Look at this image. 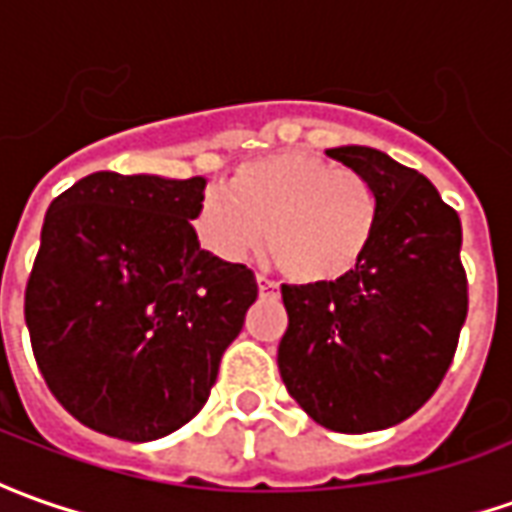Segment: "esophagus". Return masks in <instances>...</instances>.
Instances as JSON below:
<instances>
[{
	"label": "esophagus",
	"instance_id": "esophagus-1",
	"mask_svg": "<svg viewBox=\"0 0 512 512\" xmlns=\"http://www.w3.org/2000/svg\"><path fill=\"white\" fill-rule=\"evenodd\" d=\"M257 291L260 294H277V283L269 280V277H263V274H257Z\"/></svg>",
	"mask_w": 512,
	"mask_h": 512
}]
</instances>
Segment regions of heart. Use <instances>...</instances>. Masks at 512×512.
<instances>
[{
	"label": "heart",
	"mask_w": 512,
	"mask_h": 512,
	"mask_svg": "<svg viewBox=\"0 0 512 512\" xmlns=\"http://www.w3.org/2000/svg\"><path fill=\"white\" fill-rule=\"evenodd\" d=\"M198 241L241 263L263 246L297 283H330L364 260L378 227V198L361 173L305 151H283L243 165L227 193L198 204Z\"/></svg>",
	"instance_id": "heart-1"
}]
</instances>
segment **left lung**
Masks as SVG:
<instances>
[{
    "instance_id": "8db88e82",
    "label": "left lung",
    "mask_w": 512,
    "mask_h": 512,
    "mask_svg": "<svg viewBox=\"0 0 512 512\" xmlns=\"http://www.w3.org/2000/svg\"><path fill=\"white\" fill-rule=\"evenodd\" d=\"M328 156L373 184L378 227L336 283L283 285L277 364L319 426L367 434L415 415L454 361L468 316L462 227L423 173L364 145Z\"/></svg>"
}]
</instances>
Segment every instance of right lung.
Masks as SVG:
<instances>
[{
    "instance_id": "right-lung-1",
    "label": "right lung",
    "mask_w": 512,
    "mask_h": 512,
    "mask_svg": "<svg viewBox=\"0 0 512 512\" xmlns=\"http://www.w3.org/2000/svg\"><path fill=\"white\" fill-rule=\"evenodd\" d=\"M207 179L100 170L55 198L24 291L33 356L83 426L148 443L201 412L257 280L198 246Z\"/></svg>"
}]
</instances>
